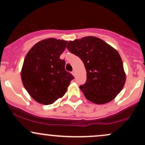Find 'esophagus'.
Here are the masks:
<instances>
[{
    "instance_id": "34e87169",
    "label": "esophagus",
    "mask_w": 145,
    "mask_h": 145,
    "mask_svg": "<svg viewBox=\"0 0 145 145\" xmlns=\"http://www.w3.org/2000/svg\"><path fill=\"white\" fill-rule=\"evenodd\" d=\"M71 74H72V75L74 76H76V71H73L72 72H71Z\"/></svg>"
}]
</instances>
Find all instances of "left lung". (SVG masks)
<instances>
[{"label": "left lung", "mask_w": 145, "mask_h": 145, "mask_svg": "<svg viewBox=\"0 0 145 145\" xmlns=\"http://www.w3.org/2000/svg\"><path fill=\"white\" fill-rule=\"evenodd\" d=\"M67 48L84 63L86 82L80 89L86 99L97 104L114 99L126 80L119 52L102 39L93 36L68 41Z\"/></svg>", "instance_id": "8db88e82"}]
</instances>
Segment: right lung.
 Instances as JSON below:
<instances>
[{"instance_id":"1","label":"right lung","mask_w":145,"mask_h":145,"mask_svg":"<svg viewBox=\"0 0 145 145\" xmlns=\"http://www.w3.org/2000/svg\"><path fill=\"white\" fill-rule=\"evenodd\" d=\"M67 41L48 38L35 44L25 57L21 71L23 85L36 101L52 104L64 95L74 77L65 69L60 56Z\"/></svg>"}]
</instances>
